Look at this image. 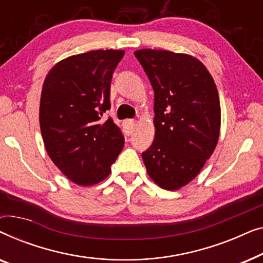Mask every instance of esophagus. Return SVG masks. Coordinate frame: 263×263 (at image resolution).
Wrapping results in <instances>:
<instances>
[{"label":"esophagus","instance_id":"1","mask_svg":"<svg viewBox=\"0 0 263 263\" xmlns=\"http://www.w3.org/2000/svg\"><path fill=\"white\" fill-rule=\"evenodd\" d=\"M135 127H136V123H135L134 121H132V120L124 121L123 128H124V133H125V134H127V135H130L132 133L134 132Z\"/></svg>","mask_w":263,"mask_h":263}]
</instances>
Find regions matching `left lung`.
<instances>
[{
    "mask_svg": "<svg viewBox=\"0 0 263 263\" xmlns=\"http://www.w3.org/2000/svg\"><path fill=\"white\" fill-rule=\"evenodd\" d=\"M134 55L154 91L152 146L142 153L151 179L178 190L199 175L220 135V102L206 66L192 55L141 49Z\"/></svg>",
    "mask_w": 263,
    "mask_h": 263,
    "instance_id": "obj_1",
    "label": "left lung"
}]
</instances>
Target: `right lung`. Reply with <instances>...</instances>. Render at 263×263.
Wrapping results in <instances>:
<instances>
[{"label": "right lung", "instance_id": "add662e5", "mask_svg": "<svg viewBox=\"0 0 263 263\" xmlns=\"http://www.w3.org/2000/svg\"><path fill=\"white\" fill-rule=\"evenodd\" d=\"M124 50H93L67 57L45 77L39 124L46 152L75 184L95 185L105 179L124 146L112 118L110 86Z\"/></svg>", "mask_w": 263, "mask_h": 263}]
</instances>
